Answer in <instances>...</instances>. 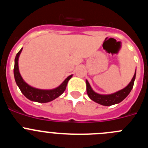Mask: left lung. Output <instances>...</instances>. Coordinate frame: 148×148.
I'll use <instances>...</instances> for the list:
<instances>
[{
  "instance_id": "left-lung-1",
  "label": "left lung",
  "mask_w": 148,
  "mask_h": 148,
  "mask_svg": "<svg viewBox=\"0 0 148 148\" xmlns=\"http://www.w3.org/2000/svg\"><path fill=\"white\" fill-rule=\"evenodd\" d=\"M136 72L133 75L132 80L128 84V85L123 88L122 90L117 91L112 94H108V95H104V94H99L95 92L92 89L90 84H89L88 81L86 80V84H87V92L89 98L91 100H92L95 102L98 103L99 104L104 106H111L113 104H116L122 101L125 98L129 95L131 90L133 89V84H134V81L136 78Z\"/></svg>"
}]
</instances>
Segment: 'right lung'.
Returning a JSON list of instances; mask_svg holds the SVG:
<instances>
[{
  "label": "right lung",
  "mask_w": 148,
  "mask_h": 148,
  "mask_svg": "<svg viewBox=\"0 0 148 148\" xmlns=\"http://www.w3.org/2000/svg\"><path fill=\"white\" fill-rule=\"evenodd\" d=\"M23 48L17 53L15 58V66H14V76L17 85L18 86L20 90L26 98L32 101H36L39 103H47L54 100L56 98L59 97L60 95L64 92L66 85L73 75H70L65 79L62 83L56 88L52 90H41V89L35 88L31 87L23 79L19 72L18 68V58L20 56Z\"/></svg>",
  "instance_id": "right-lung-1"
}]
</instances>
